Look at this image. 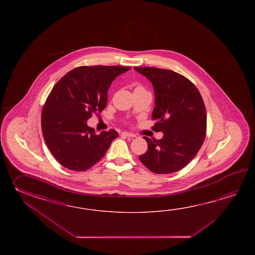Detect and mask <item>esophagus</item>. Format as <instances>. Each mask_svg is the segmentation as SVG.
Listing matches in <instances>:
<instances>
[{"label": "esophagus", "mask_w": 255, "mask_h": 255, "mask_svg": "<svg viewBox=\"0 0 255 255\" xmlns=\"http://www.w3.org/2000/svg\"><path fill=\"white\" fill-rule=\"evenodd\" d=\"M122 134H123L124 135H127V136H131V137H135V136H136L135 134H133V133H130V132H123Z\"/></svg>", "instance_id": "obj_1"}]
</instances>
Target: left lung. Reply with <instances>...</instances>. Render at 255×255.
<instances>
[{
	"label": "left lung",
	"instance_id": "left-lung-1",
	"mask_svg": "<svg viewBox=\"0 0 255 255\" xmlns=\"http://www.w3.org/2000/svg\"><path fill=\"white\" fill-rule=\"evenodd\" d=\"M151 82L156 107L152 129L164 133L161 139L144 136L147 150L139 160L150 171H179L195 157L206 136L205 105L195 85L174 71L156 67H134Z\"/></svg>",
	"mask_w": 255,
	"mask_h": 255
}]
</instances>
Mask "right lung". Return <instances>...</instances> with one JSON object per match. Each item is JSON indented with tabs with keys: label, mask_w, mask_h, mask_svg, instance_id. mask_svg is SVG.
Here are the masks:
<instances>
[{
	"label": "right lung",
	"mask_w": 255,
	"mask_h": 255,
	"mask_svg": "<svg viewBox=\"0 0 255 255\" xmlns=\"http://www.w3.org/2000/svg\"><path fill=\"white\" fill-rule=\"evenodd\" d=\"M130 66H79L57 82L46 98L41 117L43 138L52 155L66 168L85 171L98 163L119 136L114 129L97 134L87 124L102 112L116 77Z\"/></svg>",
	"instance_id": "right-lung-1"
}]
</instances>
